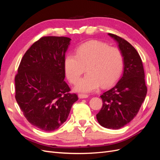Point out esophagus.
<instances>
[{"label":"esophagus","instance_id":"34e87169","mask_svg":"<svg viewBox=\"0 0 160 160\" xmlns=\"http://www.w3.org/2000/svg\"><path fill=\"white\" fill-rule=\"evenodd\" d=\"M78 96H79V98H81V99L88 98V97H89V95H87V94H83V93H79V94L78 95Z\"/></svg>","mask_w":160,"mask_h":160}]
</instances>
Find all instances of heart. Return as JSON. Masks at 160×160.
<instances>
[{
    "mask_svg": "<svg viewBox=\"0 0 160 160\" xmlns=\"http://www.w3.org/2000/svg\"><path fill=\"white\" fill-rule=\"evenodd\" d=\"M63 63L65 75L72 84L77 83L86 67L88 73L79 81L75 89L91 92L100 85L107 88L119 78L123 68V57L119 48L93 40L77 47L75 55L67 54Z\"/></svg>",
    "mask_w": 160,
    "mask_h": 160,
    "instance_id": "obj_1",
    "label": "heart"
}]
</instances>
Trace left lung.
I'll return each instance as SVG.
<instances>
[{
	"instance_id": "1",
	"label": "left lung",
	"mask_w": 160,
	"mask_h": 160,
	"mask_svg": "<svg viewBox=\"0 0 160 160\" xmlns=\"http://www.w3.org/2000/svg\"><path fill=\"white\" fill-rule=\"evenodd\" d=\"M109 35L118 42L123 57L124 71L118 83L100 96L103 105L96 116L101 126L118 129L137 115L148 89L143 62L136 49L123 38L112 33Z\"/></svg>"
}]
</instances>
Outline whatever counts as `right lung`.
I'll return each instance as SVG.
<instances>
[{"label": "right lung", "mask_w": 160, "mask_h": 160, "mask_svg": "<svg viewBox=\"0 0 160 160\" xmlns=\"http://www.w3.org/2000/svg\"><path fill=\"white\" fill-rule=\"evenodd\" d=\"M71 38L42 37L22 57L14 77L15 99L25 118L45 132L59 128L78 99L64 79V59Z\"/></svg>", "instance_id": "right-lung-1"}]
</instances>
